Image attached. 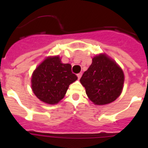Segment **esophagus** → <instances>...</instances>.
<instances>
[{
	"label": "esophagus",
	"mask_w": 148,
	"mask_h": 148,
	"mask_svg": "<svg viewBox=\"0 0 148 148\" xmlns=\"http://www.w3.org/2000/svg\"><path fill=\"white\" fill-rule=\"evenodd\" d=\"M77 78H78V80H80V78H81V76H82V74H81V73H79V74H77Z\"/></svg>",
	"instance_id": "1"
}]
</instances>
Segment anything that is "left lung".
Segmentation results:
<instances>
[{"label":"left lung","instance_id":"left-lung-1","mask_svg":"<svg viewBox=\"0 0 148 148\" xmlns=\"http://www.w3.org/2000/svg\"><path fill=\"white\" fill-rule=\"evenodd\" d=\"M81 84L90 101L97 105L114 101L123 90L124 72L114 60L101 53L92 59V64L83 74Z\"/></svg>","mask_w":148,"mask_h":148}]
</instances>
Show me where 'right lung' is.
<instances>
[{
  "label": "right lung",
  "instance_id": "1",
  "mask_svg": "<svg viewBox=\"0 0 148 148\" xmlns=\"http://www.w3.org/2000/svg\"><path fill=\"white\" fill-rule=\"evenodd\" d=\"M77 80L71 65L63 64L59 56L48 57L33 72L31 88L39 100L49 104L58 103L66 95L71 84Z\"/></svg>",
  "mask_w": 148,
  "mask_h": 148
}]
</instances>
